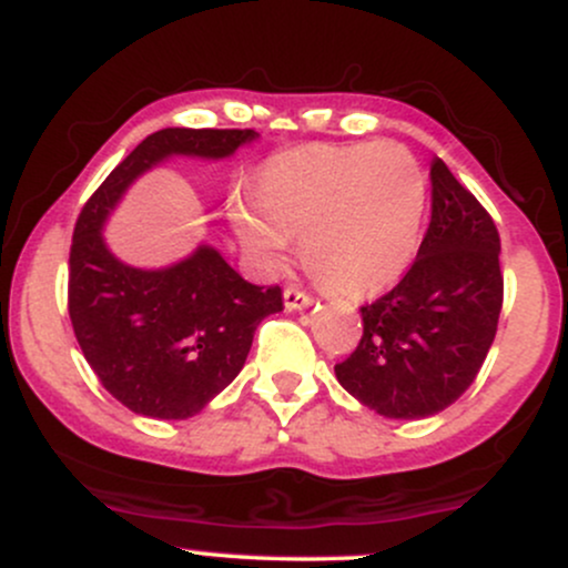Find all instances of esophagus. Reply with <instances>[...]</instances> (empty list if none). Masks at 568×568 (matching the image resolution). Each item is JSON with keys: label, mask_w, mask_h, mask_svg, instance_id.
<instances>
[{"label": "esophagus", "mask_w": 568, "mask_h": 568, "mask_svg": "<svg viewBox=\"0 0 568 568\" xmlns=\"http://www.w3.org/2000/svg\"><path fill=\"white\" fill-rule=\"evenodd\" d=\"M283 302H285V310H288V312H298V310H306V306H312V298L298 288H285L283 291Z\"/></svg>", "instance_id": "obj_1"}]
</instances>
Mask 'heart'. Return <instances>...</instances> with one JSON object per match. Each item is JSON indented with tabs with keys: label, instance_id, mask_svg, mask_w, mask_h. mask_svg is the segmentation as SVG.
<instances>
[{
	"label": "heart",
	"instance_id": "b5f03b06",
	"mask_svg": "<svg viewBox=\"0 0 568 568\" xmlns=\"http://www.w3.org/2000/svg\"><path fill=\"white\" fill-rule=\"evenodd\" d=\"M427 179L400 143L310 146L262 168L256 197L234 192L230 219L258 270L277 272L298 237L302 258L342 296L395 283L416 256Z\"/></svg>",
	"mask_w": 568,
	"mask_h": 568
}]
</instances>
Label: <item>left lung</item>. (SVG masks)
<instances>
[{"label": "left lung", "instance_id": "1", "mask_svg": "<svg viewBox=\"0 0 568 568\" xmlns=\"http://www.w3.org/2000/svg\"><path fill=\"white\" fill-rule=\"evenodd\" d=\"M433 219L393 291L361 306L363 338L334 368L363 406L387 419H427L484 366L501 312L499 232L446 162L435 158Z\"/></svg>", "mask_w": 568, "mask_h": 568}]
</instances>
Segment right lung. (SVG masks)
I'll return each instance as SVG.
<instances>
[{
  "label": "right lung",
  "mask_w": 568,
  "mask_h": 568,
  "mask_svg": "<svg viewBox=\"0 0 568 568\" xmlns=\"http://www.w3.org/2000/svg\"><path fill=\"white\" fill-rule=\"evenodd\" d=\"M256 139V130H158L106 175L77 219L71 325L84 361L133 414H200L243 371L258 323L283 310V291L245 283L207 243L160 270L130 266L109 251L103 226L152 168L171 158L226 160Z\"/></svg>",
  "instance_id": "1"
}]
</instances>
